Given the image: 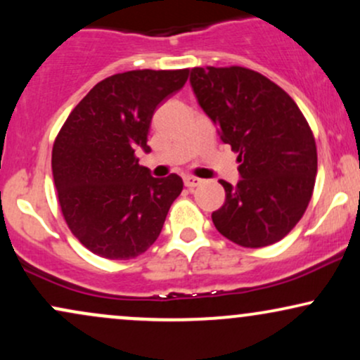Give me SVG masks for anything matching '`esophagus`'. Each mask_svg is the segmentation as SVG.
<instances>
[{
    "label": "esophagus",
    "mask_w": 360,
    "mask_h": 360,
    "mask_svg": "<svg viewBox=\"0 0 360 360\" xmlns=\"http://www.w3.org/2000/svg\"><path fill=\"white\" fill-rule=\"evenodd\" d=\"M201 183H203V181H201L200 177H194V176H186L184 177V186H186V188H189V189L196 188V186H200Z\"/></svg>",
    "instance_id": "34e87169"
}]
</instances>
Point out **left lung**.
Wrapping results in <instances>:
<instances>
[{"instance_id":"1","label":"left lung","mask_w":360,"mask_h":360,"mask_svg":"<svg viewBox=\"0 0 360 360\" xmlns=\"http://www.w3.org/2000/svg\"><path fill=\"white\" fill-rule=\"evenodd\" d=\"M191 86L221 140L238 152L237 186L220 181L225 203L212 220L223 237L259 249L296 226L311 200L316 143L295 100L252 69L194 68Z\"/></svg>"}]
</instances>
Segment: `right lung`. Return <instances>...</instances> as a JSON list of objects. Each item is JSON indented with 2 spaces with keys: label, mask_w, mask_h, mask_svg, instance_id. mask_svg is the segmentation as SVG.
Returning a JSON list of instances; mask_svg holds the SVG:
<instances>
[{
  "label": "right lung",
  "mask_w": 360,
  "mask_h": 360,
  "mask_svg": "<svg viewBox=\"0 0 360 360\" xmlns=\"http://www.w3.org/2000/svg\"><path fill=\"white\" fill-rule=\"evenodd\" d=\"M188 76L189 69L113 74L77 103L57 134L52 174L60 212L93 254L134 259L159 237L183 179L152 177L135 150H150L152 115Z\"/></svg>",
  "instance_id": "add662e5"
}]
</instances>
